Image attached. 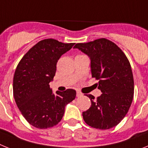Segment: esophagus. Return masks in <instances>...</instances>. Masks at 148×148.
Segmentation results:
<instances>
[{"label": "esophagus", "mask_w": 148, "mask_h": 148, "mask_svg": "<svg viewBox=\"0 0 148 148\" xmlns=\"http://www.w3.org/2000/svg\"><path fill=\"white\" fill-rule=\"evenodd\" d=\"M76 96L77 97H81V96H82V93H81L80 92H76Z\"/></svg>", "instance_id": "34e87169"}]
</instances>
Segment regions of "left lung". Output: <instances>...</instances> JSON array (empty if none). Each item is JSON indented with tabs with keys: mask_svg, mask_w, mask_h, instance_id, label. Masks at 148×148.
<instances>
[{
	"mask_svg": "<svg viewBox=\"0 0 148 148\" xmlns=\"http://www.w3.org/2000/svg\"><path fill=\"white\" fill-rule=\"evenodd\" d=\"M77 48L90 57L92 78L102 94L91 107L82 113L89 126L108 130L116 126L125 118L131 105L134 93V82L131 66L127 56L118 46L106 38L88 43L76 44Z\"/></svg>",
	"mask_w": 148,
	"mask_h": 148,
	"instance_id": "left-lung-1",
	"label": "left lung"
}]
</instances>
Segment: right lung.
<instances>
[{
    "mask_svg": "<svg viewBox=\"0 0 148 148\" xmlns=\"http://www.w3.org/2000/svg\"><path fill=\"white\" fill-rule=\"evenodd\" d=\"M73 45L74 43L44 39L33 46L18 63L13 78V95L21 114L35 127L47 129L58 125L65 106L75 99L76 92L73 89L54 94L49 87L58 59Z\"/></svg>",
    "mask_w": 148,
    "mask_h": 148,
    "instance_id": "obj_1",
    "label": "right lung"
}]
</instances>
